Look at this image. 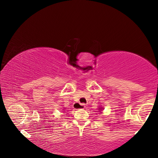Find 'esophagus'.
<instances>
[{"label": "esophagus", "mask_w": 158, "mask_h": 158, "mask_svg": "<svg viewBox=\"0 0 158 158\" xmlns=\"http://www.w3.org/2000/svg\"><path fill=\"white\" fill-rule=\"evenodd\" d=\"M77 105L79 106V109H83L85 108V104H79V103H75Z\"/></svg>", "instance_id": "1"}]
</instances>
